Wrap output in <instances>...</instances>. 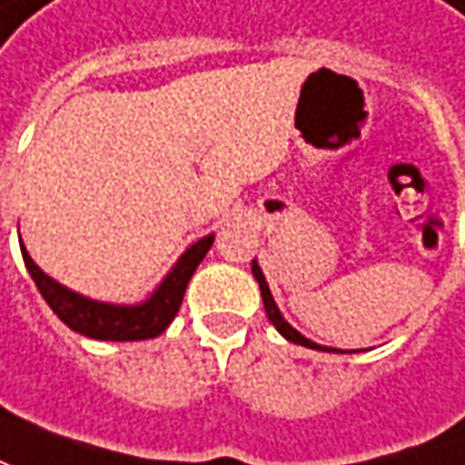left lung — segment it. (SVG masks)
<instances>
[{"instance_id":"8db88e82","label":"left lung","mask_w":465,"mask_h":465,"mask_svg":"<svg viewBox=\"0 0 465 465\" xmlns=\"http://www.w3.org/2000/svg\"><path fill=\"white\" fill-rule=\"evenodd\" d=\"M252 276H255V282H258V287H260V297H262V305H265V315H268V321L276 326V331H279L284 340L294 341V344H302V347H311V350H326V352H358V350L321 347V344H315L313 340L302 337V334L289 323L287 318L282 315V311H279V305H276V300H273V294H271V289H268V282H265V276H262V271H260L258 260H252Z\"/></svg>"}]
</instances>
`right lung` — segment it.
Returning <instances> with one entry per match:
<instances>
[{"mask_svg": "<svg viewBox=\"0 0 465 465\" xmlns=\"http://www.w3.org/2000/svg\"><path fill=\"white\" fill-rule=\"evenodd\" d=\"M213 239H215V233H207L192 247H186V252L173 262V268L157 284V289L147 300H142L136 305H115V302H102V300H92L86 294H78L73 289L63 287L60 282H54L52 276H46L28 255L23 239H20V252H23V262H25L34 284L46 300V305L73 331H78L89 340L139 341L160 337L171 326V321L176 318L178 308H181L186 284L207 255V250L213 247Z\"/></svg>", "mask_w": 465, "mask_h": 465, "instance_id": "obj_1", "label": "right lung"}]
</instances>
